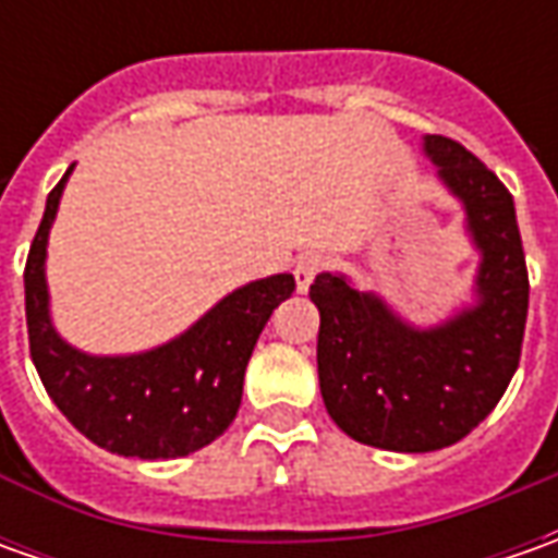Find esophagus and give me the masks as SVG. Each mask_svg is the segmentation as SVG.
<instances>
[{
	"label": "esophagus",
	"instance_id": "esophagus-1",
	"mask_svg": "<svg viewBox=\"0 0 558 558\" xmlns=\"http://www.w3.org/2000/svg\"><path fill=\"white\" fill-rule=\"evenodd\" d=\"M326 267V260L319 257V254H304L298 264H294V282H298V291L301 294H307L313 286V279H316V272Z\"/></svg>",
	"mask_w": 558,
	"mask_h": 558
}]
</instances>
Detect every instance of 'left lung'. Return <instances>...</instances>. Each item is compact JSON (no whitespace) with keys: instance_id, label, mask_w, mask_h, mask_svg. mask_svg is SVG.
Listing matches in <instances>:
<instances>
[{"instance_id":"left-lung-1","label":"left lung","mask_w":558,"mask_h":558,"mask_svg":"<svg viewBox=\"0 0 558 558\" xmlns=\"http://www.w3.org/2000/svg\"><path fill=\"white\" fill-rule=\"evenodd\" d=\"M422 151L462 204L465 232L482 254L475 304L422 329L341 272H319L311 286L323 403L344 435L395 453L450 447L500 403L519 369L527 319L512 195L460 142L425 136Z\"/></svg>"}]
</instances>
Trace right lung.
I'll return each mask as SVG.
<instances>
[{
	"instance_id": "1",
	"label": "right lung",
	"mask_w": 558,
	"mask_h": 558,
	"mask_svg": "<svg viewBox=\"0 0 558 558\" xmlns=\"http://www.w3.org/2000/svg\"><path fill=\"white\" fill-rule=\"evenodd\" d=\"M71 170L46 198L24 269L33 366L54 407L101 450L140 460L189 457L232 425L251 351L272 311L291 298L294 276L276 272L247 282L151 351L120 356L76 351L54 332L46 282L49 229Z\"/></svg>"
}]
</instances>
